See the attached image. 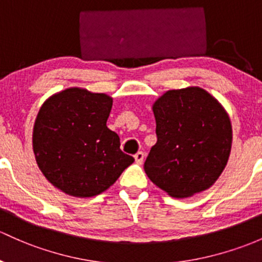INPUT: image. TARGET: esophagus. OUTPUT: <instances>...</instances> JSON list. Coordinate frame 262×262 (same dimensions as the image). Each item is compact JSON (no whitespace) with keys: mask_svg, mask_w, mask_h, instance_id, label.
I'll return each mask as SVG.
<instances>
[{"mask_svg":"<svg viewBox=\"0 0 262 262\" xmlns=\"http://www.w3.org/2000/svg\"><path fill=\"white\" fill-rule=\"evenodd\" d=\"M143 157H145V155H143L142 151H139V152L135 155V161H136V164L141 165L143 162Z\"/></svg>","mask_w":262,"mask_h":262,"instance_id":"1","label":"esophagus"}]
</instances>
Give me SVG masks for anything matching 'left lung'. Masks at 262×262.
<instances>
[{"instance_id": "1", "label": "left lung", "mask_w": 262, "mask_h": 262, "mask_svg": "<svg viewBox=\"0 0 262 262\" xmlns=\"http://www.w3.org/2000/svg\"><path fill=\"white\" fill-rule=\"evenodd\" d=\"M157 142L146 159V175L177 199L209 188L229 160L232 128L229 116L199 87L171 90L154 105Z\"/></svg>"}]
</instances>
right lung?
Here are the masks:
<instances>
[{
    "label": "right lung",
    "instance_id": "1",
    "mask_svg": "<svg viewBox=\"0 0 262 262\" xmlns=\"http://www.w3.org/2000/svg\"><path fill=\"white\" fill-rule=\"evenodd\" d=\"M111 107L107 95L77 87L42 105L33 127V152L45 177L67 195L96 196L135 161L106 126Z\"/></svg>",
    "mask_w": 262,
    "mask_h": 262
}]
</instances>
